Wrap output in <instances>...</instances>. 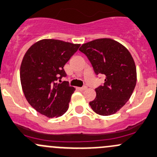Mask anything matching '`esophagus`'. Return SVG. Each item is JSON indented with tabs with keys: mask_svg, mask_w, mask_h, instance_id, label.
Listing matches in <instances>:
<instances>
[{
	"mask_svg": "<svg viewBox=\"0 0 157 157\" xmlns=\"http://www.w3.org/2000/svg\"><path fill=\"white\" fill-rule=\"evenodd\" d=\"M79 90H80V91H84V90H87V87L86 86H83V87H80L79 88Z\"/></svg>",
	"mask_w": 157,
	"mask_h": 157,
	"instance_id": "esophagus-1",
	"label": "esophagus"
}]
</instances>
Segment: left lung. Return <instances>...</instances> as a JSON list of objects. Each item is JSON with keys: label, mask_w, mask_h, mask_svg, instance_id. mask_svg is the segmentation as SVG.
Listing matches in <instances>:
<instances>
[{"label": "left lung", "mask_w": 157, "mask_h": 157, "mask_svg": "<svg viewBox=\"0 0 157 157\" xmlns=\"http://www.w3.org/2000/svg\"><path fill=\"white\" fill-rule=\"evenodd\" d=\"M91 62L95 73L105 76L104 85L95 89L96 97L90 102L101 116L114 114L131 97L136 85V67L123 45L110 38L96 39L79 49Z\"/></svg>", "instance_id": "left-lung-1"}]
</instances>
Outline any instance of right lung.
Masks as SVG:
<instances>
[{"instance_id": "add662e5", "label": "right lung", "mask_w": 157, "mask_h": 157, "mask_svg": "<svg viewBox=\"0 0 157 157\" xmlns=\"http://www.w3.org/2000/svg\"><path fill=\"white\" fill-rule=\"evenodd\" d=\"M80 44L54 39L37 41L27 50L20 67V80L28 102L49 118L61 117L67 110L75 88L68 82L64 66Z\"/></svg>"}]
</instances>
